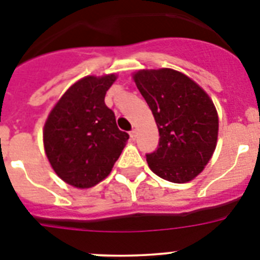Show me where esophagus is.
I'll use <instances>...</instances> for the list:
<instances>
[{
    "label": "esophagus",
    "instance_id": "esophagus-1",
    "mask_svg": "<svg viewBox=\"0 0 260 260\" xmlns=\"http://www.w3.org/2000/svg\"><path fill=\"white\" fill-rule=\"evenodd\" d=\"M128 134H130V139H132V141H135V137H137V130H135V128H133L132 132L128 133Z\"/></svg>",
    "mask_w": 260,
    "mask_h": 260
}]
</instances>
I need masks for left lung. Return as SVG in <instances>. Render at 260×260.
Masks as SVG:
<instances>
[{
  "mask_svg": "<svg viewBox=\"0 0 260 260\" xmlns=\"http://www.w3.org/2000/svg\"><path fill=\"white\" fill-rule=\"evenodd\" d=\"M158 128V147L147 155L151 171L174 183L203 172L217 144L219 116L208 93L181 71L143 69L133 74Z\"/></svg>",
  "mask_w": 260,
  "mask_h": 260,
  "instance_id": "1",
  "label": "left lung"
}]
</instances>
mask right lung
<instances>
[{
	"instance_id": "obj_1",
	"label": "right lung",
	"mask_w": 260,
	"mask_h": 260,
	"mask_svg": "<svg viewBox=\"0 0 260 260\" xmlns=\"http://www.w3.org/2000/svg\"><path fill=\"white\" fill-rule=\"evenodd\" d=\"M116 79L117 74H107L77 80L44 123L43 142L50 167L77 189H89L107 178L128 139L104 102Z\"/></svg>"
}]
</instances>
